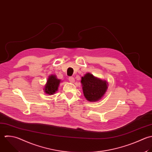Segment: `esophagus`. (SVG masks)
I'll return each mask as SVG.
<instances>
[{"instance_id":"1","label":"esophagus","mask_w":152,"mask_h":152,"mask_svg":"<svg viewBox=\"0 0 152 152\" xmlns=\"http://www.w3.org/2000/svg\"><path fill=\"white\" fill-rule=\"evenodd\" d=\"M69 80L71 83H73L75 82V79L73 77H69Z\"/></svg>"}]
</instances>
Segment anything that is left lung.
I'll use <instances>...</instances> for the list:
<instances>
[{"instance_id": "8db88e82", "label": "left lung", "mask_w": 152, "mask_h": 152, "mask_svg": "<svg viewBox=\"0 0 152 152\" xmlns=\"http://www.w3.org/2000/svg\"><path fill=\"white\" fill-rule=\"evenodd\" d=\"M81 83L83 95L90 102L101 99L108 89V83L106 80L95 77L89 73L82 77Z\"/></svg>"}]
</instances>
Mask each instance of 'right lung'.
Here are the masks:
<instances>
[{"instance_id":"add662e5","label":"right lung","mask_w":152,"mask_h":152,"mask_svg":"<svg viewBox=\"0 0 152 152\" xmlns=\"http://www.w3.org/2000/svg\"><path fill=\"white\" fill-rule=\"evenodd\" d=\"M61 80L57 78L55 75H50L45 85L44 92L48 95H53L58 90Z\"/></svg>"}]
</instances>
